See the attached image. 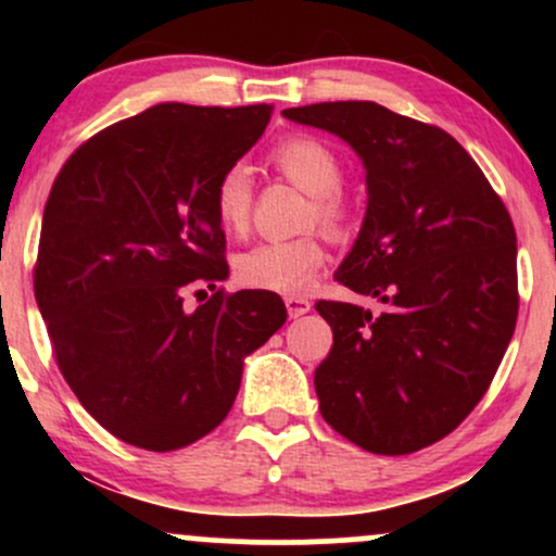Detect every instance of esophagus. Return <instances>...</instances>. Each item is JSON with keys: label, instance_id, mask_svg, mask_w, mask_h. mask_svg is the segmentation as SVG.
Segmentation results:
<instances>
[{"label": "esophagus", "instance_id": "34e87169", "mask_svg": "<svg viewBox=\"0 0 556 556\" xmlns=\"http://www.w3.org/2000/svg\"><path fill=\"white\" fill-rule=\"evenodd\" d=\"M285 305H287V314H290V318H300L311 311L308 298H285Z\"/></svg>", "mask_w": 556, "mask_h": 556}]
</instances>
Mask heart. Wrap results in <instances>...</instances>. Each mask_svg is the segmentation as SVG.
Here are the masks:
<instances>
[{"instance_id":"b5f03b06","label":"heart","mask_w":556,"mask_h":556,"mask_svg":"<svg viewBox=\"0 0 556 556\" xmlns=\"http://www.w3.org/2000/svg\"><path fill=\"white\" fill-rule=\"evenodd\" d=\"M277 167L292 185L314 198L311 216L327 229L329 235H342L348 225L342 201L337 198L342 188V164L334 151L321 140L298 136L285 140L271 154ZM253 206V177L245 164H232L222 172L214 188V212L219 225L227 232H242L251 219ZM327 261L321 240L308 238L295 240H264L240 253L238 277L242 285L256 290L279 292V295H303L314 285L318 269Z\"/></svg>"}]
</instances>
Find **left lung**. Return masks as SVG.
Here are the masks:
<instances>
[{
    "instance_id": "1",
    "label": "left lung",
    "mask_w": 556,
    "mask_h": 556,
    "mask_svg": "<svg viewBox=\"0 0 556 556\" xmlns=\"http://www.w3.org/2000/svg\"><path fill=\"white\" fill-rule=\"evenodd\" d=\"M342 138L366 169V216L337 282L381 314L318 300L334 334L318 410L374 455H410L468 418L518 318V245L500 195L450 132L374 101L282 112Z\"/></svg>"
}]
</instances>
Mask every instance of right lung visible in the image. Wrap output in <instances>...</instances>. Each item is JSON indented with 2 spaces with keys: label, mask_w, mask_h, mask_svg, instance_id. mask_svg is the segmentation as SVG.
<instances>
[{
  "label": "right lung",
  "mask_w": 556,
  "mask_h": 556,
  "mask_svg": "<svg viewBox=\"0 0 556 556\" xmlns=\"http://www.w3.org/2000/svg\"><path fill=\"white\" fill-rule=\"evenodd\" d=\"M269 117L266 104L164 101L86 140L52 185L38 311L80 405L140 450H180L214 431L238 397L242 363L287 318L269 290L181 305L188 286L229 277L214 188Z\"/></svg>",
  "instance_id": "1"
}]
</instances>
